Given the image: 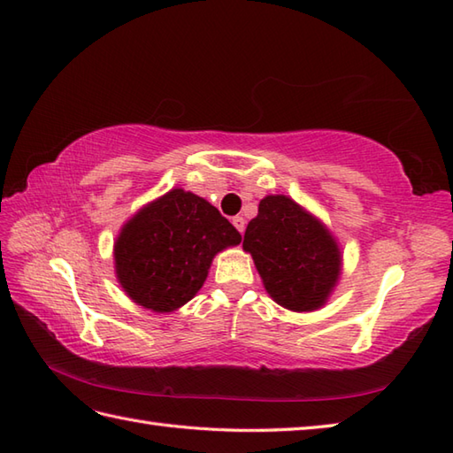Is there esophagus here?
<instances>
[{"instance_id": "esophagus-1", "label": "esophagus", "mask_w": 453, "mask_h": 453, "mask_svg": "<svg viewBox=\"0 0 453 453\" xmlns=\"http://www.w3.org/2000/svg\"><path fill=\"white\" fill-rule=\"evenodd\" d=\"M233 225H234V226H236V230H238V233H240V234H242V233H244V226H246V220H244V219H242V217H234V219H233Z\"/></svg>"}]
</instances>
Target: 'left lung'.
Listing matches in <instances>:
<instances>
[{
    "label": "left lung",
    "instance_id": "1",
    "mask_svg": "<svg viewBox=\"0 0 453 453\" xmlns=\"http://www.w3.org/2000/svg\"><path fill=\"white\" fill-rule=\"evenodd\" d=\"M242 248L267 295L293 311H314L334 293L343 256L335 236L288 196H265L250 220Z\"/></svg>",
    "mask_w": 453,
    "mask_h": 453
}]
</instances>
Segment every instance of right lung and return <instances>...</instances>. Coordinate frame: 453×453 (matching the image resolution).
<instances>
[{"label":"right lung","mask_w":453,"mask_h":453,"mask_svg":"<svg viewBox=\"0 0 453 453\" xmlns=\"http://www.w3.org/2000/svg\"><path fill=\"white\" fill-rule=\"evenodd\" d=\"M240 242L217 207L174 188L124 223L114 242L116 279L137 306L168 314L197 295L213 257Z\"/></svg>","instance_id":"add662e5"}]
</instances>
